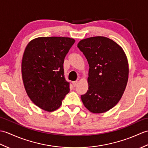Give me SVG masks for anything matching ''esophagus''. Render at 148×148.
Wrapping results in <instances>:
<instances>
[{
  "mask_svg": "<svg viewBox=\"0 0 148 148\" xmlns=\"http://www.w3.org/2000/svg\"><path fill=\"white\" fill-rule=\"evenodd\" d=\"M77 81H72V84H73V86L74 87H76L77 86Z\"/></svg>",
  "mask_w": 148,
  "mask_h": 148,
  "instance_id": "1",
  "label": "esophagus"
}]
</instances>
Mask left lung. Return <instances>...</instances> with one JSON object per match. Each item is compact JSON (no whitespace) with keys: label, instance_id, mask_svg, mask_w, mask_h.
<instances>
[{"label":"left lung","instance_id":"left-lung-1","mask_svg":"<svg viewBox=\"0 0 148 148\" xmlns=\"http://www.w3.org/2000/svg\"><path fill=\"white\" fill-rule=\"evenodd\" d=\"M77 48L89 64L88 90L81 96L85 108L93 113H102L121 99L128 79V63L121 47L102 36L81 40Z\"/></svg>","mask_w":148,"mask_h":148}]
</instances>
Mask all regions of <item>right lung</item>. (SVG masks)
Returning a JSON list of instances; mask_svg holds the SVG:
<instances>
[{
  "mask_svg": "<svg viewBox=\"0 0 148 148\" xmlns=\"http://www.w3.org/2000/svg\"><path fill=\"white\" fill-rule=\"evenodd\" d=\"M75 40L65 37H40L31 40L22 58L25 89L34 104L48 112L61 106L69 92L64 62Z\"/></svg>",
  "mask_w": 148,
  "mask_h": 148,
  "instance_id": "1",
  "label": "right lung"
}]
</instances>
